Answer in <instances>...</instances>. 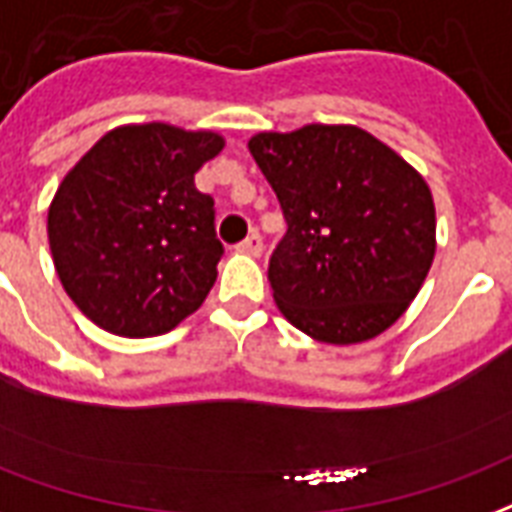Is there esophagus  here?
Wrapping results in <instances>:
<instances>
[{"label":"esophagus","mask_w":512,"mask_h":512,"mask_svg":"<svg viewBox=\"0 0 512 512\" xmlns=\"http://www.w3.org/2000/svg\"><path fill=\"white\" fill-rule=\"evenodd\" d=\"M238 252H244V255L260 257L263 255V236L260 233H249V236L238 244Z\"/></svg>","instance_id":"obj_1"}]
</instances>
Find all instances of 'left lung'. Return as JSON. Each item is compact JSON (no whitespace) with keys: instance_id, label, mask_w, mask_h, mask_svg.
<instances>
[{"instance_id":"1","label":"left lung","mask_w":512,"mask_h":512,"mask_svg":"<svg viewBox=\"0 0 512 512\" xmlns=\"http://www.w3.org/2000/svg\"><path fill=\"white\" fill-rule=\"evenodd\" d=\"M249 151L285 214L268 260L274 301L317 342L380 336L418 295L434 260L429 184L350 124L260 132Z\"/></svg>"}]
</instances>
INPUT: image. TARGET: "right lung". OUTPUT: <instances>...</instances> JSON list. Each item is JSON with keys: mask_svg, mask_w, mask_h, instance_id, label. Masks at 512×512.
<instances>
[{"mask_svg": "<svg viewBox=\"0 0 512 512\" xmlns=\"http://www.w3.org/2000/svg\"><path fill=\"white\" fill-rule=\"evenodd\" d=\"M217 132L130 124L86 151L48 208L64 290L116 336H160L206 301L225 246L214 198L195 187L222 151Z\"/></svg>", "mask_w": 512, "mask_h": 512, "instance_id": "add662e5", "label": "right lung"}]
</instances>
